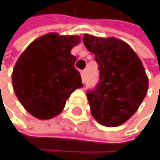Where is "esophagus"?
<instances>
[{
  "label": "esophagus",
  "mask_w": 160,
  "mask_h": 160,
  "mask_svg": "<svg viewBox=\"0 0 160 160\" xmlns=\"http://www.w3.org/2000/svg\"><path fill=\"white\" fill-rule=\"evenodd\" d=\"M81 75H82V83H84V82H85V78H86V71H85V70L82 71Z\"/></svg>",
  "instance_id": "1"
}]
</instances>
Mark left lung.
Segmentation results:
<instances>
[{
  "label": "left lung",
  "mask_w": 160,
  "mask_h": 160,
  "mask_svg": "<svg viewBox=\"0 0 160 160\" xmlns=\"http://www.w3.org/2000/svg\"><path fill=\"white\" fill-rule=\"evenodd\" d=\"M85 48L95 54L99 82L86 91L92 116L107 127H117L136 112L148 91L143 64L126 42L85 34Z\"/></svg>",
  "instance_id": "8db88e82"
}]
</instances>
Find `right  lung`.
Listing matches in <instances>:
<instances>
[{
  "instance_id": "obj_1",
  "label": "right lung",
  "mask_w": 160,
  "mask_h": 160,
  "mask_svg": "<svg viewBox=\"0 0 160 160\" xmlns=\"http://www.w3.org/2000/svg\"><path fill=\"white\" fill-rule=\"evenodd\" d=\"M78 36L43 35L30 44L18 58L12 73L14 92L22 106L38 119L59 114L66 100L82 87L77 58L71 50Z\"/></svg>"
}]
</instances>
